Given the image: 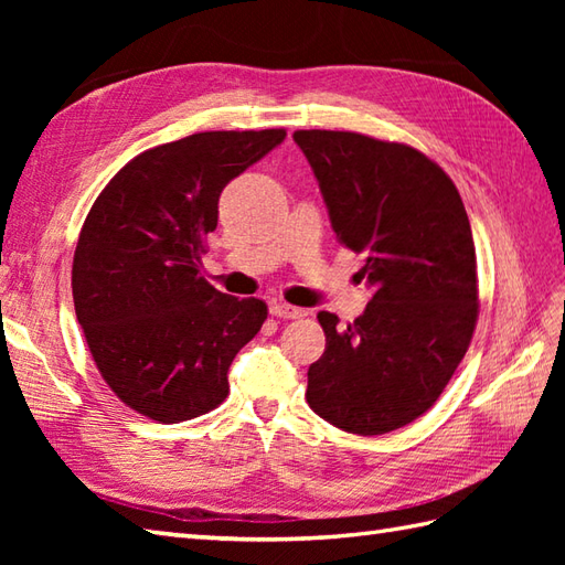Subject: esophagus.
<instances>
[{
	"instance_id": "34e87169",
	"label": "esophagus",
	"mask_w": 565,
	"mask_h": 565,
	"mask_svg": "<svg viewBox=\"0 0 565 565\" xmlns=\"http://www.w3.org/2000/svg\"><path fill=\"white\" fill-rule=\"evenodd\" d=\"M269 313L276 316V318H286V320H294V318H303L306 310L303 308H296V306H289L284 301H274L269 306Z\"/></svg>"
}]
</instances>
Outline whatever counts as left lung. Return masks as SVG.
Wrapping results in <instances>:
<instances>
[{"label": "left lung", "instance_id": "left-lung-1", "mask_svg": "<svg viewBox=\"0 0 565 565\" xmlns=\"http://www.w3.org/2000/svg\"><path fill=\"white\" fill-rule=\"evenodd\" d=\"M332 231L364 255L374 289L347 328L320 310L326 352L308 369V405L352 435H386L427 413L471 344L476 245L454 182L403 142L350 130H296Z\"/></svg>", "mask_w": 565, "mask_h": 565}]
</instances>
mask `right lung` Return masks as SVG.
I'll return each mask as SVG.
<instances>
[{"label":"right lung","mask_w":565,"mask_h":565,"mask_svg":"<svg viewBox=\"0 0 565 565\" xmlns=\"http://www.w3.org/2000/svg\"><path fill=\"white\" fill-rule=\"evenodd\" d=\"M286 138L284 128L206 130L140 152L82 225L72 298L102 379L162 425L218 407L227 369L267 320L199 274L225 184Z\"/></svg>","instance_id":"add662e5"}]
</instances>
